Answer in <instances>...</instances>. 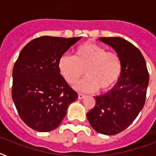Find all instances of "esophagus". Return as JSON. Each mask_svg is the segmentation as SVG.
I'll use <instances>...</instances> for the list:
<instances>
[{
    "instance_id": "34e87169",
    "label": "esophagus",
    "mask_w": 156,
    "mask_h": 156,
    "mask_svg": "<svg viewBox=\"0 0 156 156\" xmlns=\"http://www.w3.org/2000/svg\"><path fill=\"white\" fill-rule=\"evenodd\" d=\"M85 96H86L85 95H83V94H81V93H78V100H83V98H85Z\"/></svg>"
}]
</instances>
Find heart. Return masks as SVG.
<instances>
[{"label": "heart", "mask_w": 156, "mask_h": 156, "mask_svg": "<svg viewBox=\"0 0 156 156\" xmlns=\"http://www.w3.org/2000/svg\"><path fill=\"white\" fill-rule=\"evenodd\" d=\"M58 69L70 85L77 83L85 70L87 76L75 86L76 90L90 92L99 89L105 91L111 89L118 80L121 61L116 52H107L103 46L88 42L76 48L73 56H61Z\"/></svg>", "instance_id": "obj_1"}]
</instances>
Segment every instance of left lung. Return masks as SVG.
I'll list each match as a JSON object with an SVG mask.
<instances>
[{
  "label": "left lung",
  "mask_w": 156,
  "mask_h": 156,
  "mask_svg": "<svg viewBox=\"0 0 156 156\" xmlns=\"http://www.w3.org/2000/svg\"><path fill=\"white\" fill-rule=\"evenodd\" d=\"M99 40L118 54L121 72L111 90L95 96V107L87 116L96 132L115 135L126 129L143 109L149 73L143 54L131 43L121 37H100Z\"/></svg>",
  "instance_id": "1"
}]
</instances>
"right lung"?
Masks as SVG:
<instances>
[{"instance_id":"add662e5","label":"right lung","mask_w":156,"mask_h":156,"mask_svg":"<svg viewBox=\"0 0 156 156\" xmlns=\"http://www.w3.org/2000/svg\"><path fill=\"white\" fill-rule=\"evenodd\" d=\"M81 37L41 36L19 53L13 69L12 98L30 128L49 132L61 124L69 105L78 99L58 69L63 54Z\"/></svg>"}]
</instances>
